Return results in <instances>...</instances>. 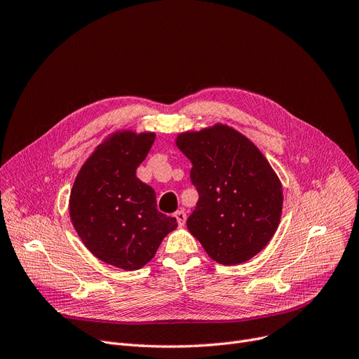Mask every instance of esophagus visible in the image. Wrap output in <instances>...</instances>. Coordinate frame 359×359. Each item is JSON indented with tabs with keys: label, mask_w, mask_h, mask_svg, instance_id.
Returning a JSON list of instances; mask_svg holds the SVG:
<instances>
[{
	"label": "esophagus",
	"mask_w": 359,
	"mask_h": 359,
	"mask_svg": "<svg viewBox=\"0 0 359 359\" xmlns=\"http://www.w3.org/2000/svg\"><path fill=\"white\" fill-rule=\"evenodd\" d=\"M174 216L177 217V222H178V225H180V226H184V225H185L187 215H185V212H184V210H178V212H175V215H174Z\"/></svg>",
	"instance_id": "34e87169"
}]
</instances>
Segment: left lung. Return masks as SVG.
<instances>
[{
  "instance_id": "left-lung-1",
  "label": "left lung",
  "mask_w": 359,
  "mask_h": 359,
  "mask_svg": "<svg viewBox=\"0 0 359 359\" xmlns=\"http://www.w3.org/2000/svg\"><path fill=\"white\" fill-rule=\"evenodd\" d=\"M177 146L191 161L198 193L187 228L220 264L252 259L279 226L283 196L275 170L254 143L228 126L182 133Z\"/></svg>"
}]
</instances>
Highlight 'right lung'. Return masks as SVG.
<instances>
[{"label": "right lung", "mask_w": 359, "mask_h": 359, "mask_svg": "<svg viewBox=\"0 0 359 359\" xmlns=\"http://www.w3.org/2000/svg\"><path fill=\"white\" fill-rule=\"evenodd\" d=\"M155 142V133H115L80 169L70 194V217L88 250L123 270L142 269L175 217L156 209V194L135 177Z\"/></svg>", "instance_id": "right-lung-1"}]
</instances>
